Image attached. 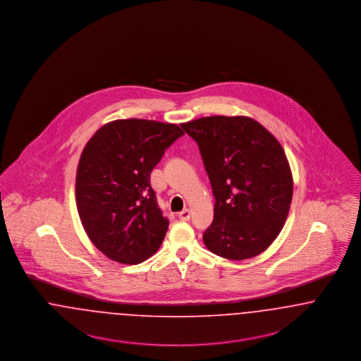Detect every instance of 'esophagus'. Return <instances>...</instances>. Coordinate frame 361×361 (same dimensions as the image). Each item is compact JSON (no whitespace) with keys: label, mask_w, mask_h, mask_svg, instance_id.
I'll return each mask as SVG.
<instances>
[{"label":"esophagus","mask_w":361,"mask_h":361,"mask_svg":"<svg viewBox=\"0 0 361 361\" xmlns=\"http://www.w3.org/2000/svg\"><path fill=\"white\" fill-rule=\"evenodd\" d=\"M178 219L180 221L190 220V210H188V209H185V210H182L180 213H178Z\"/></svg>","instance_id":"34e87169"}]
</instances>
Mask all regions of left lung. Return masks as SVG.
Here are the masks:
<instances>
[{
  "mask_svg": "<svg viewBox=\"0 0 361 361\" xmlns=\"http://www.w3.org/2000/svg\"><path fill=\"white\" fill-rule=\"evenodd\" d=\"M180 126L198 144L216 198L214 220L204 233L207 250L231 260L266 251L293 198V175L279 141L244 116L202 117Z\"/></svg>",
  "mask_w": 361,
  "mask_h": 361,
  "instance_id": "8db88e82",
  "label": "left lung"
}]
</instances>
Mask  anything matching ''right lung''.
<instances>
[{
	"label": "right lung",
	"mask_w": 361,
	"mask_h": 361,
	"mask_svg": "<svg viewBox=\"0 0 361 361\" xmlns=\"http://www.w3.org/2000/svg\"><path fill=\"white\" fill-rule=\"evenodd\" d=\"M183 135L175 124L116 120L83 148L75 182L79 219L111 260L137 264L161 245L170 221L157 206L149 178L164 151Z\"/></svg>",
	"instance_id": "1"
}]
</instances>
